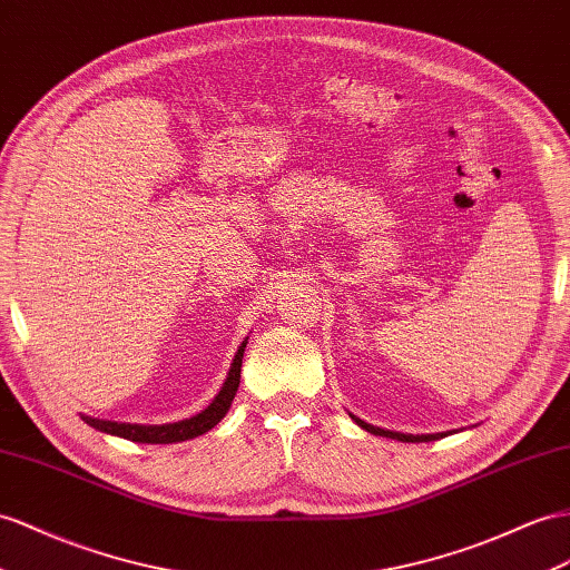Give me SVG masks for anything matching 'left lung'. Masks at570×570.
<instances>
[{"instance_id": "1", "label": "left lung", "mask_w": 570, "mask_h": 570, "mask_svg": "<svg viewBox=\"0 0 570 570\" xmlns=\"http://www.w3.org/2000/svg\"><path fill=\"white\" fill-rule=\"evenodd\" d=\"M356 424L361 429H366L368 433L373 435H385V438H395V441H402V443H429V441H435V438H443V433H435V435H404V433H395V431H385V429H375L371 424H366V421H361L356 416H352Z\"/></svg>"}]
</instances>
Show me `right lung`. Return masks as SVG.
I'll use <instances>...</instances> for the list:
<instances>
[{"mask_svg": "<svg viewBox=\"0 0 570 570\" xmlns=\"http://www.w3.org/2000/svg\"><path fill=\"white\" fill-rule=\"evenodd\" d=\"M245 344L247 342L240 344L236 358H233V363H230V371H228V377H226L222 392H218L207 410L193 419H185V421H178V424H166V426L118 424V421H100V419H91V416H81V419L98 431L120 435V438H127V441H135V443H180V441H189V438L207 433L226 416V412L230 410L233 397H236L238 385H240V366H243Z\"/></svg>", "mask_w": 570, "mask_h": 570, "instance_id": "add662e5", "label": "right lung"}]
</instances>
